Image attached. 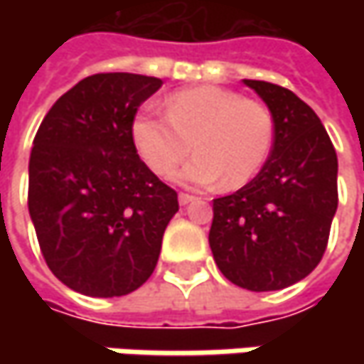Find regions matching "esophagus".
I'll use <instances>...</instances> for the list:
<instances>
[{
  "instance_id": "34e87169",
  "label": "esophagus",
  "mask_w": 364,
  "mask_h": 364,
  "mask_svg": "<svg viewBox=\"0 0 364 364\" xmlns=\"http://www.w3.org/2000/svg\"><path fill=\"white\" fill-rule=\"evenodd\" d=\"M178 200H180V204H182V206H186V204L194 203V200H196V196H192V194H186V192H182V194L178 196Z\"/></svg>"
}]
</instances>
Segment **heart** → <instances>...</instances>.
<instances>
[{
  "mask_svg": "<svg viewBox=\"0 0 364 364\" xmlns=\"http://www.w3.org/2000/svg\"><path fill=\"white\" fill-rule=\"evenodd\" d=\"M166 117L144 109L132 125L133 144L149 170L172 174L194 147L198 151L178 172L194 186L227 188L247 184L265 164L273 146L275 119L269 107L220 87H194L164 101Z\"/></svg>",
  "mask_w": 364,
  "mask_h": 364,
  "instance_id": "heart-1",
  "label": "heart"
}]
</instances>
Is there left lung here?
I'll return each instance as SVG.
<instances>
[{"instance_id": "obj_1", "label": "left lung", "mask_w": 364, "mask_h": 364, "mask_svg": "<svg viewBox=\"0 0 364 364\" xmlns=\"http://www.w3.org/2000/svg\"><path fill=\"white\" fill-rule=\"evenodd\" d=\"M243 82L273 113V147L249 184L213 200L208 243L235 286L273 291L310 275L326 251L338 160L322 121L300 97L265 80Z\"/></svg>"}]
</instances>
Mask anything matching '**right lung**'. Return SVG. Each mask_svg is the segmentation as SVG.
Instances as JSON below:
<instances>
[{
	"mask_svg": "<svg viewBox=\"0 0 364 364\" xmlns=\"http://www.w3.org/2000/svg\"><path fill=\"white\" fill-rule=\"evenodd\" d=\"M160 87L156 77L92 75L38 127L28 208L50 272L78 294L125 296L156 269L178 194L139 160L132 125Z\"/></svg>",
	"mask_w": 364,
	"mask_h": 364,
	"instance_id": "obj_1",
	"label": "right lung"
}]
</instances>
